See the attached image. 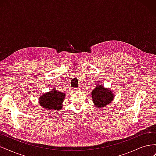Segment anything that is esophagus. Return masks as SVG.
<instances>
[{"mask_svg": "<svg viewBox=\"0 0 156 156\" xmlns=\"http://www.w3.org/2000/svg\"><path fill=\"white\" fill-rule=\"evenodd\" d=\"M75 90H77V91H80V90H81V87H79V88H76Z\"/></svg>", "mask_w": 156, "mask_h": 156, "instance_id": "34e87169", "label": "esophagus"}]
</instances>
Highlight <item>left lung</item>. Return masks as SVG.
<instances>
[{
  "instance_id": "1",
  "label": "left lung",
  "mask_w": 156,
  "mask_h": 156,
  "mask_svg": "<svg viewBox=\"0 0 156 156\" xmlns=\"http://www.w3.org/2000/svg\"><path fill=\"white\" fill-rule=\"evenodd\" d=\"M114 93L108 88H105L102 84H97L92 92V101L97 108L104 107L111 103L114 100Z\"/></svg>"
}]
</instances>
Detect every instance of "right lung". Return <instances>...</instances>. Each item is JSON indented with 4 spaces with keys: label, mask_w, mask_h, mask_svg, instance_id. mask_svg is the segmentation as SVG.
Listing matches in <instances>:
<instances>
[{
    "label": "right lung",
    "mask_w": 156,
    "mask_h": 156,
    "mask_svg": "<svg viewBox=\"0 0 156 156\" xmlns=\"http://www.w3.org/2000/svg\"><path fill=\"white\" fill-rule=\"evenodd\" d=\"M65 95L64 93L53 88L40 96L38 104L46 110L60 111L63 107Z\"/></svg>",
    "instance_id": "obj_1"
}]
</instances>
